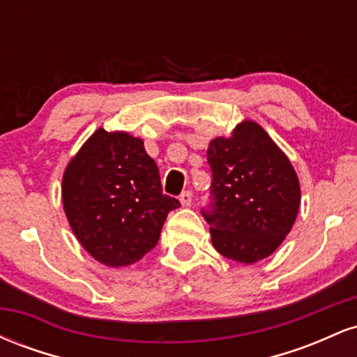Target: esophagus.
<instances>
[{
  "mask_svg": "<svg viewBox=\"0 0 357 357\" xmlns=\"http://www.w3.org/2000/svg\"><path fill=\"white\" fill-rule=\"evenodd\" d=\"M179 203H181L183 206H191V203H192L191 191H183L181 196H179Z\"/></svg>",
  "mask_w": 357,
  "mask_h": 357,
  "instance_id": "34e87169",
  "label": "esophagus"
}]
</instances>
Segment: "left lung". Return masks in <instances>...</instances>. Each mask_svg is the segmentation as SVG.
I'll list each match as a JSON object with an SVG mask.
<instances>
[{
  "label": "left lung",
  "instance_id": "8db88e82",
  "mask_svg": "<svg viewBox=\"0 0 357 357\" xmlns=\"http://www.w3.org/2000/svg\"><path fill=\"white\" fill-rule=\"evenodd\" d=\"M213 210L204 213L216 252L240 264L272 255L296 223L301 183L260 124L241 121L208 146Z\"/></svg>",
  "mask_w": 357,
  "mask_h": 357
}]
</instances>
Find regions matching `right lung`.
<instances>
[{
  "instance_id": "right-lung-1",
  "label": "right lung",
  "mask_w": 357,
  "mask_h": 357,
  "mask_svg": "<svg viewBox=\"0 0 357 357\" xmlns=\"http://www.w3.org/2000/svg\"><path fill=\"white\" fill-rule=\"evenodd\" d=\"M61 203L73 235L105 267H127L158 243L178 199L162 195L144 141L99 129L65 167Z\"/></svg>"
}]
</instances>
